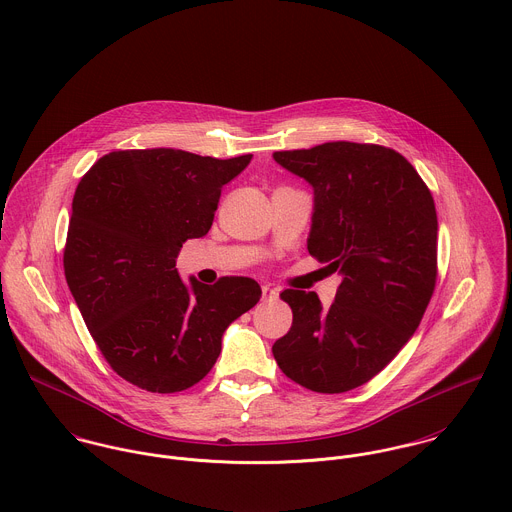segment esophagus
<instances>
[{
	"mask_svg": "<svg viewBox=\"0 0 512 512\" xmlns=\"http://www.w3.org/2000/svg\"><path fill=\"white\" fill-rule=\"evenodd\" d=\"M261 291H263V299H275L279 295V289L277 287H269V285H263Z\"/></svg>",
	"mask_w": 512,
	"mask_h": 512,
	"instance_id": "obj_1",
	"label": "esophagus"
}]
</instances>
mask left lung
<instances>
[{
  "label": "left lung",
  "instance_id": "left-lung-1",
  "mask_svg": "<svg viewBox=\"0 0 512 512\" xmlns=\"http://www.w3.org/2000/svg\"><path fill=\"white\" fill-rule=\"evenodd\" d=\"M273 158L313 187L307 251L342 275L327 309L313 291L281 293L293 323L273 356L295 384L342 394L380 374L422 321L438 275L434 199L388 146L337 140Z\"/></svg>",
  "mask_w": 512,
  "mask_h": 512
}]
</instances>
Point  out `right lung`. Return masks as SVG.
<instances>
[{
    "mask_svg": "<svg viewBox=\"0 0 512 512\" xmlns=\"http://www.w3.org/2000/svg\"><path fill=\"white\" fill-rule=\"evenodd\" d=\"M251 154L219 160L175 148L114 150L76 187L64 273L110 368L154 394L201 382L231 321L261 287L249 277L183 283L177 255L209 233L221 189Z\"/></svg>",
    "mask_w": 512,
    "mask_h": 512,
    "instance_id": "add662e5",
    "label": "right lung"
}]
</instances>
